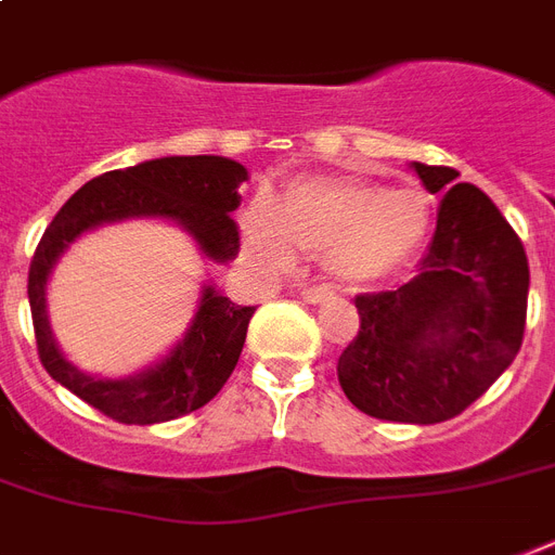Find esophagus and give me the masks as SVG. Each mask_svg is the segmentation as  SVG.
Returning <instances> with one entry per match:
<instances>
[{"mask_svg":"<svg viewBox=\"0 0 555 555\" xmlns=\"http://www.w3.org/2000/svg\"><path fill=\"white\" fill-rule=\"evenodd\" d=\"M299 296H302L308 305H320L328 299L331 291L325 285H311V287H302V291H299Z\"/></svg>","mask_w":555,"mask_h":555,"instance_id":"1","label":"esophagus"}]
</instances>
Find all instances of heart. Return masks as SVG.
Wrapping results in <instances>:
<instances>
[{"label": "heart", "instance_id": "obj_1", "mask_svg": "<svg viewBox=\"0 0 555 555\" xmlns=\"http://www.w3.org/2000/svg\"><path fill=\"white\" fill-rule=\"evenodd\" d=\"M429 227V198L414 186L354 176L296 178L279 209L253 201L242 216L244 247L261 268H291L296 253L320 256L343 285H371L403 264Z\"/></svg>", "mask_w": 555, "mask_h": 555}]
</instances>
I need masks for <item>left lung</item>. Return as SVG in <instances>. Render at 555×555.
I'll list each match as a JSON object with an SVG mask.
<instances>
[{
  "instance_id": "obj_1",
  "label": "left lung",
  "mask_w": 555,
  "mask_h": 555,
  "mask_svg": "<svg viewBox=\"0 0 555 555\" xmlns=\"http://www.w3.org/2000/svg\"><path fill=\"white\" fill-rule=\"evenodd\" d=\"M412 169L440 192L438 227L417 276L360 294V331L337 363L360 412L395 423H440L475 403L516 360L530 268L516 230L452 167Z\"/></svg>"
}]
</instances>
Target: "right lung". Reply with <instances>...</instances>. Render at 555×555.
<instances>
[{
	"label": "right lung",
	"mask_w": 555,
	"mask_h": 555,
	"mask_svg": "<svg viewBox=\"0 0 555 555\" xmlns=\"http://www.w3.org/2000/svg\"><path fill=\"white\" fill-rule=\"evenodd\" d=\"M242 181H247V169L238 160L221 155H169L91 178L65 201L39 238L28 270V302L39 360L60 386L112 421L134 426L176 421L221 391L242 354L247 325L256 311L250 305H235L212 285H204L184 337L169 348V354L138 374L112 379L65 360L48 322L46 291L51 270L74 238L94 227L129 218L172 221L209 261H233L238 256V227L230 212L242 204Z\"/></svg>",
	"instance_id": "1"
}]
</instances>
